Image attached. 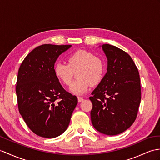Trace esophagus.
<instances>
[{
	"label": "esophagus",
	"mask_w": 160,
	"mask_h": 160,
	"mask_svg": "<svg viewBox=\"0 0 160 160\" xmlns=\"http://www.w3.org/2000/svg\"><path fill=\"white\" fill-rule=\"evenodd\" d=\"M77 98H78V101H79V102H82V101L83 100V98H82V97L78 96V97H77Z\"/></svg>",
	"instance_id": "34e87169"
}]
</instances>
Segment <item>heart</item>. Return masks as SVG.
I'll return each instance as SVG.
<instances>
[{
    "mask_svg": "<svg viewBox=\"0 0 160 160\" xmlns=\"http://www.w3.org/2000/svg\"><path fill=\"white\" fill-rule=\"evenodd\" d=\"M68 64L58 62L53 72L58 80L65 85L71 83L73 72L77 79L72 82L69 90L75 94H83L92 85L99 83L105 72V63L102 58L95 56L91 52L78 50L67 58Z\"/></svg>",
    "mask_w": 160,
    "mask_h": 160,
    "instance_id": "1",
    "label": "heart"
}]
</instances>
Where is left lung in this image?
<instances>
[{
    "instance_id": "obj_1",
    "label": "left lung",
    "mask_w": 160,
    "mask_h": 160,
    "mask_svg": "<svg viewBox=\"0 0 160 160\" xmlns=\"http://www.w3.org/2000/svg\"><path fill=\"white\" fill-rule=\"evenodd\" d=\"M100 47L107 58V72L89 97L93 105L91 121L97 131L114 136L134 122L141 100V81L126 52L108 44Z\"/></svg>"
}]
</instances>
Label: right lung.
Instances as JSON below:
<instances>
[{"label":"right lung","mask_w":160,"mask_h":160,"mask_svg":"<svg viewBox=\"0 0 160 160\" xmlns=\"http://www.w3.org/2000/svg\"><path fill=\"white\" fill-rule=\"evenodd\" d=\"M72 47L45 44L28 53L18 71L16 94L19 113L34 134L61 135L69 125L78 100L62 86L53 72L60 55Z\"/></svg>","instance_id":"add662e5"}]
</instances>
